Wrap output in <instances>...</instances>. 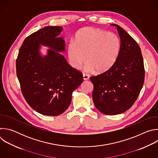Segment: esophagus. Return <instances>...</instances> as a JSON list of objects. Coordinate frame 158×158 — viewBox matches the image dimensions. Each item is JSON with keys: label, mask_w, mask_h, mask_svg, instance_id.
<instances>
[{"label": "esophagus", "mask_w": 158, "mask_h": 158, "mask_svg": "<svg viewBox=\"0 0 158 158\" xmlns=\"http://www.w3.org/2000/svg\"><path fill=\"white\" fill-rule=\"evenodd\" d=\"M83 80L84 81H87V80H89V76H87V75H85V74H83Z\"/></svg>", "instance_id": "1"}]
</instances>
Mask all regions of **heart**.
<instances>
[{
    "label": "heart",
    "instance_id": "heart-1",
    "mask_svg": "<svg viewBox=\"0 0 158 158\" xmlns=\"http://www.w3.org/2000/svg\"><path fill=\"white\" fill-rule=\"evenodd\" d=\"M121 43L116 35L91 27L77 31L74 42L67 46V56L74 69L79 70L85 62V71L101 74L114 65L119 56ZM86 57L85 58V57Z\"/></svg>",
    "mask_w": 158,
    "mask_h": 158
}]
</instances>
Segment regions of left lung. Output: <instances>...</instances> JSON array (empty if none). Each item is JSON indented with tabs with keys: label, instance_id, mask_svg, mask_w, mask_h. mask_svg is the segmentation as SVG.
Segmentation results:
<instances>
[{
	"label": "left lung",
	"instance_id": "left-lung-1",
	"mask_svg": "<svg viewBox=\"0 0 158 158\" xmlns=\"http://www.w3.org/2000/svg\"><path fill=\"white\" fill-rule=\"evenodd\" d=\"M115 26L121 50L114 65L108 72L90 77L93 84L96 107L106 115H116L129 109L137 99L144 81L141 51L138 43L121 27Z\"/></svg>",
	"mask_w": 158,
	"mask_h": 158
}]
</instances>
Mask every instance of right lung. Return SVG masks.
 I'll return each mask as SVG.
<instances>
[{"instance_id":"right-lung-1","label":"right lung","mask_w":158,"mask_h":158,"mask_svg":"<svg viewBox=\"0 0 158 158\" xmlns=\"http://www.w3.org/2000/svg\"><path fill=\"white\" fill-rule=\"evenodd\" d=\"M63 28L47 26L28 36L16 60L17 76L29 105L42 115L57 116L69 107L72 94L82 82V73L60 53L65 51ZM48 47L41 54V46Z\"/></svg>"}]
</instances>
